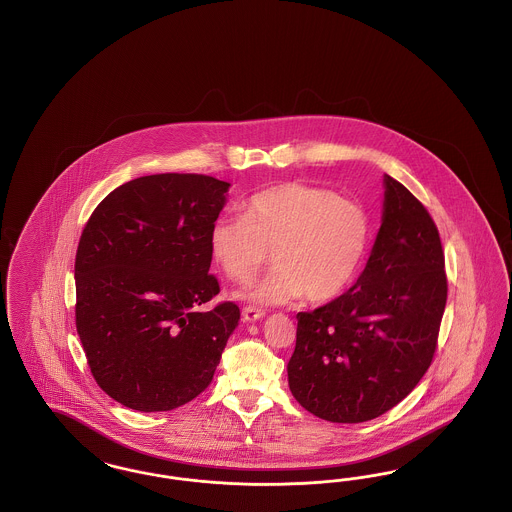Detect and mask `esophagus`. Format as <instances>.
<instances>
[{
    "mask_svg": "<svg viewBox=\"0 0 512 512\" xmlns=\"http://www.w3.org/2000/svg\"><path fill=\"white\" fill-rule=\"evenodd\" d=\"M242 317H244L245 322H255V320L265 317V311L259 309V307H253V305H245L242 309Z\"/></svg>",
    "mask_w": 512,
    "mask_h": 512,
    "instance_id": "esophagus-1",
    "label": "esophagus"
}]
</instances>
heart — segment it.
<instances>
[{"mask_svg":"<svg viewBox=\"0 0 512 512\" xmlns=\"http://www.w3.org/2000/svg\"><path fill=\"white\" fill-rule=\"evenodd\" d=\"M368 244L365 209L332 190L284 182L247 197L242 215H224L209 230V251L234 282H251L276 267L249 293L261 303H286L305 293L328 301L349 284Z\"/></svg>","mask_w":512,"mask_h":512,"instance_id":"obj_1","label":"heart"}]
</instances>
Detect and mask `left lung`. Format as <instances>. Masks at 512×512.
<instances>
[{
	"label": "left lung",
	"mask_w": 512,
	"mask_h": 512,
	"mask_svg": "<svg viewBox=\"0 0 512 512\" xmlns=\"http://www.w3.org/2000/svg\"><path fill=\"white\" fill-rule=\"evenodd\" d=\"M384 215L357 284L297 313L288 384L318 418L357 424L388 413L432 365L447 301L445 255L428 209L384 176Z\"/></svg>",
	"instance_id": "obj_1"
}]
</instances>
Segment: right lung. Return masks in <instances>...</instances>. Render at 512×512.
Wrapping results in <instances>:
<instances>
[{"label":"right lung","instance_id":"right-lung-1","mask_svg":"<svg viewBox=\"0 0 512 512\" xmlns=\"http://www.w3.org/2000/svg\"><path fill=\"white\" fill-rule=\"evenodd\" d=\"M230 184L151 174L107 195L74 261L76 330L99 388L124 407L172 411L205 390L240 309L209 274V230Z\"/></svg>","mask_w":512,"mask_h":512}]
</instances>
